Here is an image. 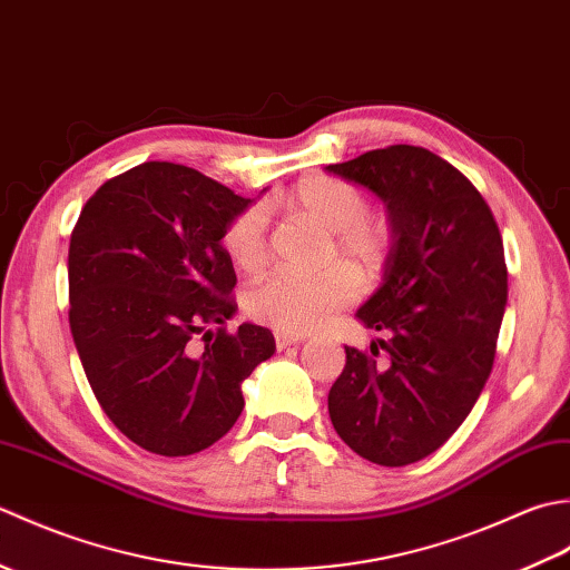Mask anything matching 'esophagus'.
I'll list each match as a JSON object with an SVG mask.
<instances>
[{
	"label": "esophagus",
	"instance_id": "obj_1",
	"mask_svg": "<svg viewBox=\"0 0 570 570\" xmlns=\"http://www.w3.org/2000/svg\"><path fill=\"white\" fill-rule=\"evenodd\" d=\"M274 341H276V347H278V350H286V347H292V345H298V343H304V335H288V333H276V335H274Z\"/></svg>",
	"mask_w": 570,
	"mask_h": 570
}]
</instances>
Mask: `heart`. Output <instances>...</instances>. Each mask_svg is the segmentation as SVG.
Instances as JSON below:
<instances>
[{"label":"heart","mask_w":570,"mask_h":570,"mask_svg":"<svg viewBox=\"0 0 570 570\" xmlns=\"http://www.w3.org/2000/svg\"><path fill=\"white\" fill-rule=\"evenodd\" d=\"M286 210L331 235L325 262H343L318 274H272L247 294L249 316L278 333H308L328 323L357 296L355 271L374 282L392 257V225L367 210V196L345 178L316 174L286 193ZM225 252L239 269L257 272L266 262V210L249 205L235 215L223 235ZM354 271L350 273L346 266Z\"/></svg>","instance_id":"b5f03b06"}]
</instances>
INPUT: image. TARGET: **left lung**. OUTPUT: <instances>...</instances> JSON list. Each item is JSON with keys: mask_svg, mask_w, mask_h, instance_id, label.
<instances>
[{"mask_svg": "<svg viewBox=\"0 0 570 570\" xmlns=\"http://www.w3.org/2000/svg\"><path fill=\"white\" fill-rule=\"evenodd\" d=\"M325 168L372 190L394 235L382 284L357 311L390 337L370 353L345 347L331 421L357 455L402 468L451 439L490 377L507 306L502 235L480 190L423 147Z\"/></svg>", "mask_w": 570, "mask_h": 570, "instance_id": "obj_1", "label": "left lung"}]
</instances>
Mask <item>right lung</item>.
<instances>
[{"label":"right lung","instance_id":"1","mask_svg":"<svg viewBox=\"0 0 570 570\" xmlns=\"http://www.w3.org/2000/svg\"><path fill=\"white\" fill-rule=\"evenodd\" d=\"M249 203L196 168L147 161L95 190L72 229V341L102 411L144 451L220 441L245 406L242 382L274 355L269 328H225L237 276L223 235Z\"/></svg>","mask_w":570,"mask_h":570}]
</instances>
